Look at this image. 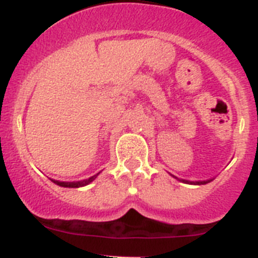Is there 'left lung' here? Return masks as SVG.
Returning <instances> with one entry per match:
<instances>
[{
  "label": "left lung",
  "mask_w": 258,
  "mask_h": 258,
  "mask_svg": "<svg viewBox=\"0 0 258 258\" xmlns=\"http://www.w3.org/2000/svg\"><path fill=\"white\" fill-rule=\"evenodd\" d=\"M173 176V175H172ZM173 177H175V179H177V177H176V176H173ZM177 180H180V179H177ZM180 181H182V182H188V184H195V185H202V184H208V182H210L211 180H205V181H188V180H180Z\"/></svg>",
  "instance_id": "1"
}]
</instances>
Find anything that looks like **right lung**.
<instances>
[{
    "mask_svg": "<svg viewBox=\"0 0 258 258\" xmlns=\"http://www.w3.org/2000/svg\"><path fill=\"white\" fill-rule=\"evenodd\" d=\"M99 173H96V175L91 176V177H89V179L86 180H82V181H58V180H52V181L54 182V184H57V185L60 186H63V188H79V186H85V185H89L90 182L94 181V180L96 179V176H98Z\"/></svg>",
    "mask_w": 258,
    "mask_h": 258,
    "instance_id": "right-lung-1",
    "label": "right lung"
}]
</instances>
